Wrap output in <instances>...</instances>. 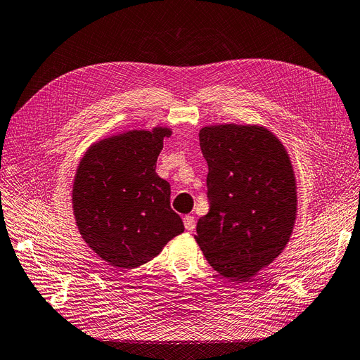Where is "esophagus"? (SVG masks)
<instances>
[{"label":"esophagus","instance_id":"34e87169","mask_svg":"<svg viewBox=\"0 0 360 360\" xmlns=\"http://www.w3.org/2000/svg\"><path fill=\"white\" fill-rule=\"evenodd\" d=\"M183 223H184V227H186V230H188V232H193L195 226H196L195 217H192V215H186V217L183 219Z\"/></svg>","mask_w":360,"mask_h":360}]
</instances>
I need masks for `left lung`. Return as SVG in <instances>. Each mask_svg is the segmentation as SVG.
Returning <instances> with one entry per match:
<instances>
[{"instance_id": "1", "label": "left lung", "mask_w": 360, "mask_h": 360, "mask_svg": "<svg viewBox=\"0 0 360 360\" xmlns=\"http://www.w3.org/2000/svg\"><path fill=\"white\" fill-rule=\"evenodd\" d=\"M208 164L210 211L195 239L210 266L247 282L282 254L297 219V181L281 140L257 124L199 131Z\"/></svg>"}]
</instances>
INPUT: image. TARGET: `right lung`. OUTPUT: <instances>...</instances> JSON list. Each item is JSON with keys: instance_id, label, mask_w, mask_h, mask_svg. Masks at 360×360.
Returning a JSON list of instances; mask_svg holds the SVG:
<instances>
[{"instance_id": "1", "label": "right lung", "mask_w": 360, "mask_h": 360, "mask_svg": "<svg viewBox=\"0 0 360 360\" xmlns=\"http://www.w3.org/2000/svg\"><path fill=\"white\" fill-rule=\"evenodd\" d=\"M171 133L158 125L110 136L93 143L78 164L72 186L75 223L85 243L113 267L145 264L184 232L169 207V183L155 171Z\"/></svg>"}]
</instances>
